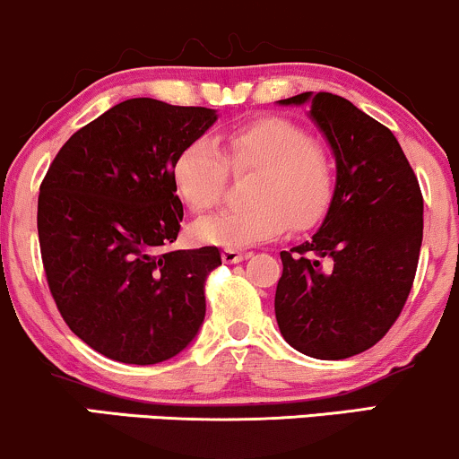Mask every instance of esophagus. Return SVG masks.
I'll return each instance as SVG.
<instances>
[{"label":"esophagus","mask_w":459,"mask_h":459,"mask_svg":"<svg viewBox=\"0 0 459 459\" xmlns=\"http://www.w3.org/2000/svg\"><path fill=\"white\" fill-rule=\"evenodd\" d=\"M247 257V253H242L240 249H223V262L225 264H238Z\"/></svg>","instance_id":"1"}]
</instances>
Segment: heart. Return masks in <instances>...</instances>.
<instances>
[{
  "label": "heart",
  "instance_id": "1",
  "mask_svg": "<svg viewBox=\"0 0 459 459\" xmlns=\"http://www.w3.org/2000/svg\"><path fill=\"white\" fill-rule=\"evenodd\" d=\"M228 156L210 137L191 139L171 167L174 186L193 212H206L223 195L228 169H255L251 204L197 221L193 234L225 249L277 238L290 228L307 230L325 217L335 188V165L325 143L283 117H260L231 128Z\"/></svg>",
  "mask_w": 459,
  "mask_h": 459
}]
</instances>
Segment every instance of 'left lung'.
<instances>
[{"instance_id":"obj_1","label":"left lung","mask_w":459,"mask_h":459,"mask_svg":"<svg viewBox=\"0 0 459 459\" xmlns=\"http://www.w3.org/2000/svg\"><path fill=\"white\" fill-rule=\"evenodd\" d=\"M337 182L320 230L281 251L274 316L285 342L307 357L339 360L378 343L400 317L423 240V195L395 134L352 102L305 91Z\"/></svg>"}]
</instances>
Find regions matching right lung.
<instances>
[{
  "label": "right lung",
  "mask_w": 459,
  "mask_h": 459,
  "mask_svg": "<svg viewBox=\"0 0 459 459\" xmlns=\"http://www.w3.org/2000/svg\"><path fill=\"white\" fill-rule=\"evenodd\" d=\"M214 122L206 107L124 100L79 128L42 180L48 290L70 331L107 359L163 363L202 326L204 283L221 253L167 249L185 214L171 167Z\"/></svg>",
  "instance_id": "right-lung-1"
}]
</instances>
